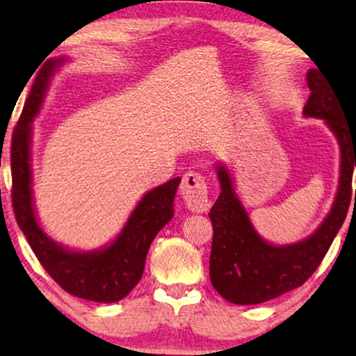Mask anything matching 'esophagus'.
I'll return each mask as SVG.
<instances>
[{
	"label": "esophagus",
	"mask_w": 356,
	"mask_h": 356,
	"mask_svg": "<svg viewBox=\"0 0 356 356\" xmlns=\"http://www.w3.org/2000/svg\"><path fill=\"white\" fill-rule=\"evenodd\" d=\"M181 196L191 211L204 212L209 207V191L206 177L197 172H188L179 186Z\"/></svg>",
	"instance_id": "esophagus-1"
}]
</instances>
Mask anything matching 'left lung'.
Returning a JSON list of instances; mask_svg holds the SVG:
<instances>
[{
  "instance_id": "1",
  "label": "left lung",
  "mask_w": 356,
  "mask_h": 356,
  "mask_svg": "<svg viewBox=\"0 0 356 356\" xmlns=\"http://www.w3.org/2000/svg\"><path fill=\"white\" fill-rule=\"evenodd\" d=\"M308 87L309 97L303 113L323 118L339 139L342 152L340 186L334 207L308 240L286 246L269 245L252 228L228 170L218 167L222 191L209 212L213 227L209 270L213 289L230 303H264L303 285L323 262L347 217L356 167V126L347 123L342 102L323 71L309 70Z\"/></svg>"
}]
</instances>
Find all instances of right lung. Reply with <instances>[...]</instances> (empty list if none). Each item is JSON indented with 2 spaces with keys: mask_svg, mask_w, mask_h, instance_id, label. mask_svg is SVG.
I'll list each match as a JSON object with an SVG mask.
<instances>
[{
  "mask_svg": "<svg viewBox=\"0 0 356 356\" xmlns=\"http://www.w3.org/2000/svg\"><path fill=\"white\" fill-rule=\"evenodd\" d=\"M63 60L47 61L33 81L11 140V201L17 225L48 275L67 293L79 298L115 303L138 285L155 235L173 217L175 193L181 179L173 178L140 199L118 238L94 252L67 251L38 227L32 204L31 134L32 118L40 108L48 79Z\"/></svg>",
  "mask_w": 356,
  "mask_h": 356,
  "instance_id": "obj_1",
  "label": "right lung"
}]
</instances>
